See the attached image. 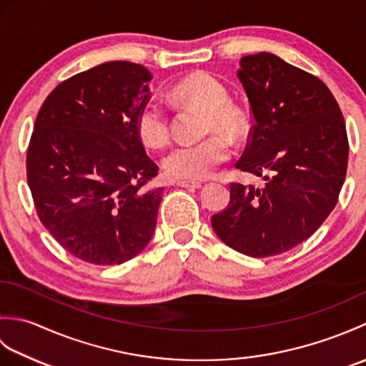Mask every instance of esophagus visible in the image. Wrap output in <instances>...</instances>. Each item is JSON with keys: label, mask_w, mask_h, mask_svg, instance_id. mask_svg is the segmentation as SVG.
<instances>
[{"label": "esophagus", "mask_w": 366, "mask_h": 366, "mask_svg": "<svg viewBox=\"0 0 366 366\" xmlns=\"http://www.w3.org/2000/svg\"><path fill=\"white\" fill-rule=\"evenodd\" d=\"M177 185H179V187L190 189V190L201 189V182H195V181H179V182H177Z\"/></svg>", "instance_id": "34e87169"}]
</instances>
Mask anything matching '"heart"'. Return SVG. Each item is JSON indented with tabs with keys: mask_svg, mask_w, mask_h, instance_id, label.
Here are the masks:
<instances>
[{
	"mask_svg": "<svg viewBox=\"0 0 366 366\" xmlns=\"http://www.w3.org/2000/svg\"><path fill=\"white\" fill-rule=\"evenodd\" d=\"M179 105L198 107L207 112L206 132H222L240 138L247 129L245 114L229 104L224 84L206 72H197L176 83L169 92ZM137 135L149 147H160L168 142L171 132L169 114L157 100H147L138 108L135 118ZM231 143L223 135H212L198 143H181L163 155L162 167L173 179L199 181L231 159Z\"/></svg>",
	"mask_w": 366,
	"mask_h": 366,
	"instance_id": "1",
	"label": "heart"
}]
</instances>
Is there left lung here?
Listing matches in <instances>:
<instances>
[{
  "label": "left lung",
  "mask_w": 366,
  "mask_h": 366,
  "mask_svg": "<svg viewBox=\"0 0 366 366\" xmlns=\"http://www.w3.org/2000/svg\"><path fill=\"white\" fill-rule=\"evenodd\" d=\"M237 76L254 124L236 168L266 184L231 182L227 209L211 222L228 247L266 258L302 244L333 211L346 177L347 134L330 89L277 54L244 56Z\"/></svg>",
  "instance_id": "obj_1"
}]
</instances>
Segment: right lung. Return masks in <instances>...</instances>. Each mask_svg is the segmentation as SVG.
<instances>
[{
  "mask_svg": "<svg viewBox=\"0 0 366 366\" xmlns=\"http://www.w3.org/2000/svg\"><path fill=\"white\" fill-rule=\"evenodd\" d=\"M151 72L110 61L59 83L45 99L26 152L39 219L75 258L122 264L152 239L165 187L137 135Z\"/></svg>",
  "mask_w": 366,
  "mask_h": 366,
  "instance_id": "obj_1",
  "label": "right lung"
}]
</instances>
